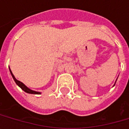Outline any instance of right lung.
I'll return each instance as SVG.
<instances>
[{
    "mask_svg": "<svg viewBox=\"0 0 129 129\" xmlns=\"http://www.w3.org/2000/svg\"><path fill=\"white\" fill-rule=\"evenodd\" d=\"M9 70H10V72H11V74L12 77L13 78V80H14L15 82L17 84V85H18V86L20 87L22 89L23 91L26 92H27V93H30V94H41V92H40L34 91V90H32L29 89V88L26 86L23 82H21V81H19V80H16V77H14V75H13L12 72H11V69H10V68H9Z\"/></svg>",
    "mask_w": 129,
    "mask_h": 129,
    "instance_id": "obj_1",
    "label": "right lung"
}]
</instances>
